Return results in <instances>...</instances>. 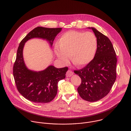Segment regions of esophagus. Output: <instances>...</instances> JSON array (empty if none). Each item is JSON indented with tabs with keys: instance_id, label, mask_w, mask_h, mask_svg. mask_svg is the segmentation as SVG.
<instances>
[{
	"instance_id": "obj_1",
	"label": "esophagus",
	"mask_w": 131,
	"mask_h": 131,
	"mask_svg": "<svg viewBox=\"0 0 131 131\" xmlns=\"http://www.w3.org/2000/svg\"><path fill=\"white\" fill-rule=\"evenodd\" d=\"M73 74V72L71 70H68L66 73V77H70Z\"/></svg>"
}]
</instances>
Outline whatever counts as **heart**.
<instances>
[{"label":"heart","mask_w":131,"mask_h":131,"mask_svg":"<svg viewBox=\"0 0 131 131\" xmlns=\"http://www.w3.org/2000/svg\"><path fill=\"white\" fill-rule=\"evenodd\" d=\"M97 40L91 32L69 31L63 34L59 45L54 46V52L63 64H67L69 55L72 62L83 67L89 64L94 59L97 48Z\"/></svg>","instance_id":"obj_1"}]
</instances>
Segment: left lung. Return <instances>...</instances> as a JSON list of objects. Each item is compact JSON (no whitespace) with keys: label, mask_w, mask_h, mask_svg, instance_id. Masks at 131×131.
Returning a JSON list of instances; mask_svg holds the SVG:
<instances>
[{"label":"left lung","mask_w":131,"mask_h":131,"mask_svg":"<svg viewBox=\"0 0 131 131\" xmlns=\"http://www.w3.org/2000/svg\"><path fill=\"white\" fill-rule=\"evenodd\" d=\"M92 29L97 40V48L93 60L82 69L74 70L82 82L78 88L80 96L90 102H97L111 90L116 78L117 58L110 39L94 27Z\"/></svg>","instance_id":"obj_1"}]
</instances>
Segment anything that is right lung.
<instances>
[{
  "label": "right lung",
  "instance_id": "add662e5",
  "mask_svg": "<svg viewBox=\"0 0 131 131\" xmlns=\"http://www.w3.org/2000/svg\"><path fill=\"white\" fill-rule=\"evenodd\" d=\"M61 30L62 28L39 26L30 31L19 44L13 67V75L18 91L30 102L41 104L51 102L57 94L59 81L65 78L68 67L57 68L49 65L42 71L29 69L23 56L25 43L31 39L39 38L47 41L51 47L56 37Z\"/></svg>",
  "mask_w": 131,
  "mask_h": 131
}]
</instances>
